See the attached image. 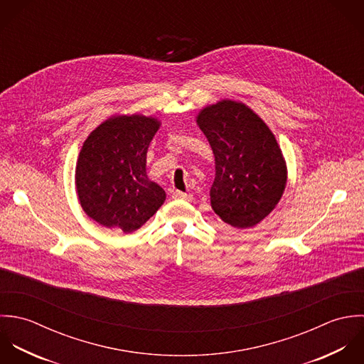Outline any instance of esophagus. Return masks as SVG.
Here are the masks:
<instances>
[{
    "instance_id": "obj_1",
    "label": "esophagus",
    "mask_w": 364,
    "mask_h": 364,
    "mask_svg": "<svg viewBox=\"0 0 364 364\" xmlns=\"http://www.w3.org/2000/svg\"><path fill=\"white\" fill-rule=\"evenodd\" d=\"M173 198H174V200H186V201H190V200L193 198V196L176 190V191H173Z\"/></svg>"
}]
</instances>
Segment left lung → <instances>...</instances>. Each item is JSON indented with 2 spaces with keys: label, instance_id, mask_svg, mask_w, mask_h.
<instances>
[{
  "label": "left lung",
  "instance_id": "obj_1",
  "mask_svg": "<svg viewBox=\"0 0 364 364\" xmlns=\"http://www.w3.org/2000/svg\"><path fill=\"white\" fill-rule=\"evenodd\" d=\"M215 156L211 207L226 228L246 229L279 204L287 167L274 135L242 102L223 100L197 117Z\"/></svg>",
  "mask_w": 364,
  "mask_h": 364
}]
</instances>
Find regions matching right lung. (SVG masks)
Here are the masks:
<instances>
[{"label":"right lung","mask_w":364,"mask_h":364,"mask_svg":"<svg viewBox=\"0 0 364 364\" xmlns=\"http://www.w3.org/2000/svg\"><path fill=\"white\" fill-rule=\"evenodd\" d=\"M160 122L145 115L104 121L85 139L75 167V188L84 213L125 233L139 229L166 200L146 174V153Z\"/></svg>","instance_id":"add662e5"}]
</instances>
